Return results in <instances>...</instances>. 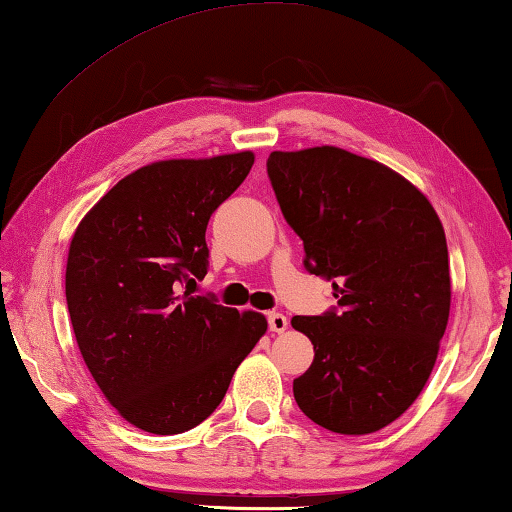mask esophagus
Here are the masks:
<instances>
[{"label": "esophagus", "mask_w": 512, "mask_h": 512, "mask_svg": "<svg viewBox=\"0 0 512 512\" xmlns=\"http://www.w3.org/2000/svg\"><path fill=\"white\" fill-rule=\"evenodd\" d=\"M287 327H289L287 316L277 314V311H271V314H268V329H271V332L282 334Z\"/></svg>", "instance_id": "34e87169"}]
</instances>
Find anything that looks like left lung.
Instances as JSON below:
<instances>
[{
  "mask_svg": "<svg viewBox=\"0 0 512 512\" xmlns=\"http://www.w3.org/2000/svg\"><path fill=\"white\" fill-rule=\"evenodd\" d=\"M266 171L305 268L336 291V307L291 320L316 352L293 397L334 433L384 429L420 395L445 334L443 223L400 173L336 146L273 151Z\"/></svg>",
  "mask_w": 512,
  "mask_h": 512,
  "instance_id": "8db88e82",
  "label": "left lung"
}]
</instances>
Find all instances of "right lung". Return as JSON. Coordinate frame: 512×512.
Wrapping results in <instances>:
<instances>
[{
  "mask_svg": "<svg viewBox=\"0 0 512 512\" xmlns=\"http://www.w3.org/2000/svg\"><path fill=\"white\" fill-rule=\"evenodd\" d=\"M250 151L164 160L133 171L72 237L65 298L101 393L137 429L173 436L210 418L266 332L189 287L207 273L210 216L244 183Z\"/></svg>",
  "mask_w": 512,
  "mask_h": 512,
  "instance_id": "1",
  "label": "right lung"
}]
</instances>
